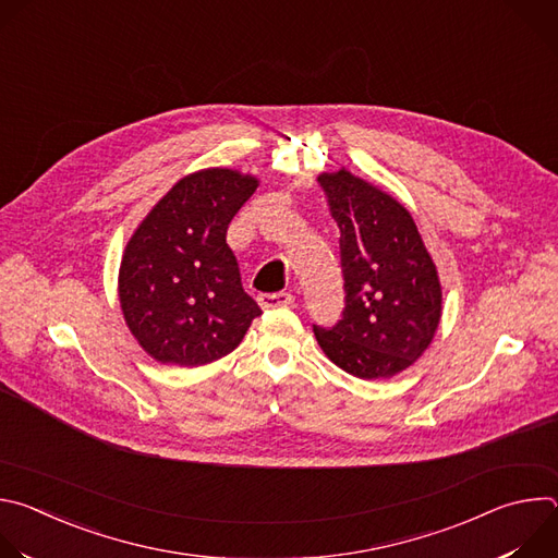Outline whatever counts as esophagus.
<instances>
[{
    "instance_id": "34e87169",
    "label": "esophagus",
    "mask_w": 558,
    "mask_h": 558,
    "mask_svg": "<svg viewBox=\"0 0 558 558\" xmlns=\"http://www.w3.org/2000/svg\"><path fill=\"white\" fill-rule=\"evenodd\" d=\"M293 302L291 293H260L258 304L263 308H278V306H289Z\"/></svg>"
}]
</instances>
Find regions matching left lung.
Returning <instances> with one entry per match:
<instances>
[{
	"mask_svg": "<svg viewBox=\"0 0 558 558\" xmlns=\"http://www.w3.org/2000/svg\"><path fill=\"white\" fill-rule=\"evenodd\" d=\"M317 183L340 227L344 311L313 325L325 355L360 379H388L417 362L441 320L437 267L409 209L349 170Z\"/></svg>",
	"mask_w": 558,
	"mask_h": 558,
	"instance_id": "obj_1",
	"label": "left lung"
}]
</instances>
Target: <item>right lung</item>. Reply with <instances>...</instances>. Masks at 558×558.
Wrapping results in <instances>:
<instances>
[{
  "mask_svg": "<svg viewBox=\"0 0 558 558\" xmlns=\"http://www.w3.org/2000/svg\"><path fill=\"white\" fill-rule=\"evenodd\" d=\"M258 179L209 168L183 177L141 220L119 269L125 325L161 364L203 366L243 342L263 311L245 293L227 227Z\"/></svg>",
  "mask_w": 558,
  "mask_h": 558,
  "instance_id": "add662e5",
  "label": "right lung"
}]
</instances>
